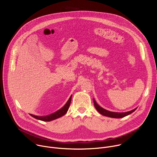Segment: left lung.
<instances>
[{
  "mask_svg": "<svg viewBox=\"0 0 157 157\" xmlns=\"http://www.w3.org/2000/svg\"><path fill=\"white\" fill-rule=\"evenodd\" d=\"M93 101H94L95 108L96 109V110L99 112V113L104 116H107V117H109L122 118V117H124L132 114L133 112H134L137 109V108H136L130 111L126 112V113H114V112H110L107 110H105V109H103L102 107H101V106H99L98 104V103L96 102L94 99H93Z\"/></svg>",
  "mask_w": 157,
  "mask_h": 157,
  "instance_id": "obj_1",
  "label": "left lung"
}]
</instances>
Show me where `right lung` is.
<instances>
[{
  "instance_id": "add662e5",
  "label": "right lung",
  "mask_w": 157,
  "mask_h": 157,
  "mask_svg": "<svg viewBox=\"0 0 157 157\" xmlns=\"http://www.w3.org/2000/svg\"><path fill=\"white\" fill-rule=\"evenodd\" d=\"M71 98H72V95L70 96L68 101H67V102L65 104V105L61 109H59L58 110H57L56 112H55V113H54L53 114H51L46 116H35V115H33L31 114H30V115L32 117H33L38 120H40L42 121H46V122L52 121H53L58 118H59V117L63 116L64 114H66L67 111H68L69 107L70 105V104H71Z\"/></svg>"
}]
</instances>
